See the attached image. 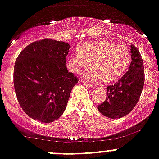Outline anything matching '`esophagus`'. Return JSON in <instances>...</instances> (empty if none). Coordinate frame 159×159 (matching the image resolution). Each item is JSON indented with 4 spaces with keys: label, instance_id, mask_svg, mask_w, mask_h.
Listing matches in <instances>:
<instances>
[{
    "label": "esophagus",
    "instance_id": "1",
    "mask_svg": "<svg viewBox=\"0 0 159 159\" xmlns=\"http://www.w3.org/2000/svg\"><path fill=\"white\" fill-rule=\"evenodd\" d=\"M82 83L85 84V85H86V86H89V87H90V88H94V87H95V84L90 83V82H85V81H82Z\"/></svg>",
    "mask_w": 159,
    "mask_h": 159
}]
</instances>
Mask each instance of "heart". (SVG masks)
Listing matches in <instances>:
<instances>
[{
  "mask_svg": "<svg viewBox=\"0 0 159 159\" xmlns=\"http://www.w3.org/2000/svg\"><path fill=\"white\" fill-rule=\"evenodd\" d=\"M131 59V50L126 44L103 40L78 46L68 61V67L72 73H79L90 61L91 67L84 77L94 82L103 80L105 83H112L124 75Z\"/></svg>",
  "mask_w": 159,
  "mask_h": 159,
  "instance_id": "b5f03b06",
  "label": "heart"
}]
</instances>
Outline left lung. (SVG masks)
Here are the masks:
<instances>
[{
    "label": "left lung",
    "mask_w": 159,
    "mask_h": 159,
    "mask_svg": "<svg viewBox=\"0 0 159 159\" xmlns=\"http://www.w3.org/2000/svg\"><path fill=\"white\" fill-rule=\"evenodd\" d=\"M131 62L128 71L113 86L107 87V97L98 105V110L109 118H120L128 114L137 104L144 83L143 59L140 51L131 46Z\"/></svg>",
    "instance_id": "obj_1"
}]
</instances>
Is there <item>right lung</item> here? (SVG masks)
Listing matches in <instances>:
<instances>
[{
    "label": "right lung",
    "instance_id": "obj_1",
    "mask_svg": "<svg viewBox=\"0 0 159 159\" xmlns=\"http://www.w3.org/2000/svg\"><path fill=\"white\" fill-rule=\"evenodd\" d=\"M64 42L37 41L22 50L14 68L17 99L26 114L42 122H52L63 114L72 89L78 82L68 73Z\"/></svg>",
    "mask_w": 159,
    "mask_h": 159
}]
</instances>
